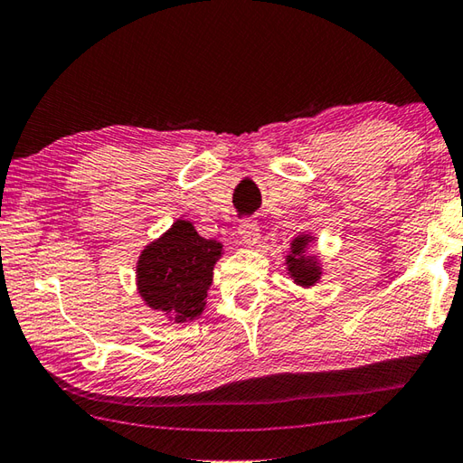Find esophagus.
I'll return each mask as SVG.
<instances>
[{"mask_svg": "<svg viewBox=\"0 0 463 463\" xmlns=\"http://www.w3.org/2000/svg\"><path fill=\"white\" fill-rule=\"evenodd\" d=\"M238 233H240V238H241L243 243H248V246H254V243H256L258 238H260V228H258L256 222L243 220V222H240Z\"/></svg>", "mask_w": 463, "mask_h": 463, "instance_id": "obj_1", "label": "esophagus"}]
</instances>
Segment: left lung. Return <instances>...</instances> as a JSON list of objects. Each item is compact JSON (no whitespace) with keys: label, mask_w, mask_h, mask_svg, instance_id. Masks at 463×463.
I'll list each match as a JSON object with an SVG mask.
<instances>
[{"label":"left lung","mask_w":463,"mask_h":463,"mask_svg":"<svg viewBox=\"0 0 463 463\" xmlns=\"http://www.w3.org/2000/svg\"><path fill=\"white\" fill-rule=\"evenodd\" d=\"M310 240L307 235H300L292 241V254L288 256V272H290L292 280L300 286H314L320 278V268L317 261L310 256H304V250H307V243Z\"/></svg>","instance_id":"1"}]
</instances>
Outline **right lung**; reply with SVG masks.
<instances>
[{"label":"right lung","instance_id":"obj_1","mask_svg":"<svg viewBox=\"0 0 463 463\" xmlns=\"http://www.w3.org/2000/svg\"><path fill=\"white\" fill-rule=\"evenodd\" d=\"M220 256L222 243L202 238L194 225L179 220L138 258V294L175 322L195 320L203 312Z\"/></svg>","mask_w":463,"mask_h":463}]
</instances>
